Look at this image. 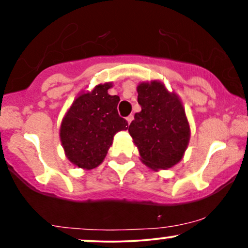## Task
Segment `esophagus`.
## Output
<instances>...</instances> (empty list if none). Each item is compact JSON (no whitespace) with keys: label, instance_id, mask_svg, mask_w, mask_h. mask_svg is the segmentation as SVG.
<instances>
[{"label":"esophagus","instance_id":"34e87169","mask_svg":"<svg viewBox=\"0 0 248 248\" xmlns=\"http://www.w3.org/2000/svg\"><path fill=\"white\" fill-rule=\"evenodd\" d=\"M133 119H134V116H133V115H129V116H128V118L126 119L127 122H128V124H130V122L133 121Z\"/></svg>","mask_w":248,"mask_h":248}]
</instances>
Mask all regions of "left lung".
<instances>
[{
    "instance_id": "obj_1",
    "label": "left lung",
    "mask_w": 248,
    "mask_h": 248,
    "mask_svg": "<svg viewBox=\"0 0 248 248\" xmlns=\"http://www.w3.org/2000/svg\"><path fill=\"white\" fill-rule=\"evenodd\" d=\"M141 112L135 113L128 132L140 160L152 170L169 169L183 158L190 141V124L179 96L164 82L138 85Z\"/></svg>"
}]
</instances>
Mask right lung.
Instances as JSON below:
<instances>
[{
	"mask_svg": "<svg viewBox=\"0 0 248 248\" xmlns=\"http://www.w3.org/2000/svg\"><path fill=\"white\" fill-rule=\"evenodd\" d=\"M113 82L99 84L82 91L65 113L59 129L65 156L75 167L85 170L100 166L106 157L113 138L128 128L118 114V95H109Z\"/></svg>",
	"mask_w": 248,
	"mask_h": 248,
	"instance_id": "1",
	"label": "right lung"
}]
</instances>
